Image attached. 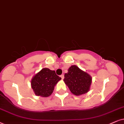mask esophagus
<instances>
[{"label": "esophagus", "mask_w": 124, "mask_h": 124, "mask_svg": "<svg viewBox=\"0 0 124 124\" xmlns=\"http://www.w3.org/2000/svg\"><path fill=\"white\" fill-rule=\"evenodd\" d=\"M60 77H61V78H62V79H64V75H63V74H62V75H61Z\"/></svg>", "instance_id": "esophagus-1"}]
</instances>
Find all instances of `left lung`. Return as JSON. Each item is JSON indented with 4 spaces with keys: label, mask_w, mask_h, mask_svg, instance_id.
I'll list each match as a JSON object with an SVG mask.
<instances>
[{
    "label": "left lung",
    "mask_w": 124,
    "mask_h": 124,
    "mask_svg": "<svg viewBox=\"0 0 124 124\" xmlns=\"http://www.w3.org/2000/svg\"><path fill=\"white\" fill-rule=\"evenodd\" d=\"M63 80L70 91L74 95L79 96L88 91L92 78L77 66L72 65L69 69L68 72L65 73Z\"/></svg>",
    "instance_id": "1"
}]
</instances>
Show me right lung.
<instances>
[{
  "label": "right lung",
  "instance_id": "1",
  "mask_svg": "<svg viewBox=\"0 0 124 124\" xmlns=\"http://www.w3.org/2000/svg\"><path fill=\"white\" fill-rule=\"evenodd\" d=\"M61 79L55 71L44 68L32 78V88L37 96L47 97L53 93L54 86Z\"/></svg>",
  "mask_w": 124,
  "mask_h": 124
}]
</instances>
